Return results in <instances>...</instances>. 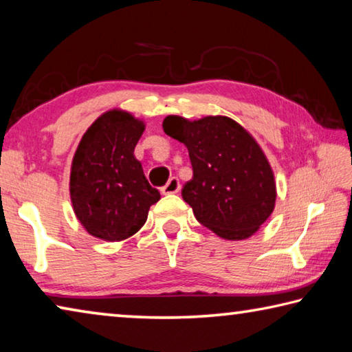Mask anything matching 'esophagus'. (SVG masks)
Listing matches in <instances>:
<instances>
[{
  "label": "esophagus",
  "instance_id": "1",
  "mask_svg": "<svg viewBox=\"0 0 352 352\" xmlns=\"http://www.w3.org/2000/svg\"><path fill=\"white\" fill-rule=\"evenodd\" d=\"M180 180L177 177H172L170 180L166 183V186L162 188V194L164 195H170V194H177L180 190Z\"/></svg>",
  "mask_w": 352,
  "mask_h": 352
}]
</instances>
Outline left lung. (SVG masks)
Wrapping results in <instances>:
<instances>
[{"label": "left lung", "mask_w": 352, "mask_h": 352, "mask_svg": "<svg viewBox=\"0 0 352 352\" xmlns=\"http://www.w3.org/2000/svg\"><path fill=\"white\" fill-rule=\"evenodd\" d=\"M163 130L188 147L194 174L182 195L195 219L223 239L253 236L275 210L276 182L252 133L219 115L195 121L169 115Z\"/></svg>", "instance_id": "1"}]
</instances>
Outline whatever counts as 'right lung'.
I'll return each mask as SVG.
<instances>
[{"mask_svg": "<svg viewBox=\"0 0 352 352\" xmlns=\"http://www.w3.org/2000/svg\"><path fill=\"white\" fill-rule=\"evenodd\" d=\"M146 124L113 109L83 133L71 163L69 197L88 234L121 242L138 233L160 192L146 180L135 146Z\"/></svg>", "mask_w": 352, "mask_h": 352, "instance_id": "obj_1", "label": "right lung"}]
</instances>
